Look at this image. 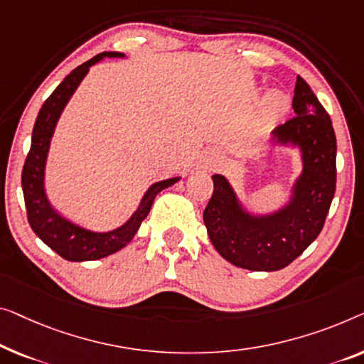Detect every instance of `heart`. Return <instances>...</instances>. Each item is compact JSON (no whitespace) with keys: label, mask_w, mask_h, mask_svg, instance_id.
Listing matches in <instances>:
<instances>
[{"label":"heart","mask_w":364,"mask_h":364,"mask_svg":"<svg viewBox=\"0 0 364 364\" xmlns=\"http://www.w3.org/2000/svg\"><path fill=\"white\" fill-rule=\"evenodd\" d=\"M286 109H287V97L281 93V91H273V93L268 96L267 105H264V112H267V116L271 119L279 117Z\"/></svg>","instance_id":"heart-1"}]
</instances>
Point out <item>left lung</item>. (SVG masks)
<instances>
[{"instance_id":"obj_1","label":"left lung","mask_w":364,"mask_h":364,"mask_svg":"<svg viewBox=\"0 0 364 364\" xmlns=\"http://www.w3.org/2000/svg\"><path fill=\"white\" fill-rule=\"evenodd\" d=\"M292 109L296 116L273 130V140L299 147L302 173L291 203L268 215L248 214L222 175L203 219L217 252L250 271H278L294 262L316 240L327 219L337 184V139L332 119L306 80L297 77Z\"/></svg>"}]
</instances>
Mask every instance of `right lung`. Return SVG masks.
Segmentation results:
<instances>
[{
    "label": "right lung",
    "mask_w": 364,
    "mask_h": 364,
    "mask_svg": "<svg viewBox=\"0 0 364 364\" xmlns=\"http://www.w3.org/2000/svg\"><path fill=\"white\" fill-rule=\"evenodd\" d=\"M105 57H124V53L102 52L100 55L91 58V60L80 65L68 77H65L55 91L43 102L39 116L36 119L34 130H32L31 150L27 154L23 176H21L29 225L46 245L50 247L53 252L60 255L62 258L68 259V262L100 259L126 247L134 235L137 234L142 220L149 215L156 194L180 180V178H168V180L151 184L132 217L126 224L111 232L86 230L83 227L63 219L48 203L46 188H43V173H46L47 154L57 121L60 117L63 107L67 106L68 100L75 93V90L78 88L81 80L88 73L90 67H93L95 63L102 60Z\"/></svg>",
    "instance_id": "add662e5"
}]
</instances>
